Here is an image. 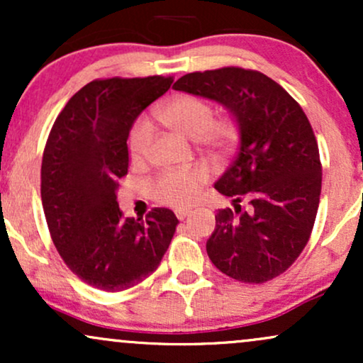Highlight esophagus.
Instances as JSON below:
<instances>
[{
	"instance_id": "esophagus-1",
	"label": "esophagus",
	"mask_w": 363,
	"mask_h": 363,
	"mask_svg": "<svg viewBox=\"0 0 363 363\" xmlns=\"http://www.w3.org/2000/svg\"><path fill=\"white\" fill-rule=\"evenodd\" d=\"M191 215V210L189 208H177L176 210V216L179 220H184V218H187V216Z\"/></svg>"
}]
</instances>
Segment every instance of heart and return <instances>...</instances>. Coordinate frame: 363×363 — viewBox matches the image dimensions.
Wrapping results in <instances>:
<instances>
[{"label": "heart", "instance_id": "heart-1", "mask_svg": "<svg viewBox=\"0 0 363 363\" xmlns=\"http://www.w3.org/2000/svg\"><path fill=\"white\" fill-rule=\"evenodd\" d=\"M213 104L194 94H179L155 107V118L182 138L194 143L211 155H223L237 143L240 129L232 116L213 118ZM152 145V128L147 121H138L129 135V153L135 162L145 160ZM208 181L203 167L167 170L152 182V198L167 206H187L198 198Z\"/></svg>", "mask_w": 363, "mask_h": 363}]
</instances>
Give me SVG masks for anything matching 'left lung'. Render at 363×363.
I'll return each mask as SVG.
<instances>
[{
	"instance_id": "1",
	"label": "left lung",
	"mask_w": 363,
	"mask_h": 363,
	"mask_svg": "<svg viewBox=\"0 0 363 363\" xmlns=\"http://www.w3.org/2000/svg\"><path fill=\"white\" fill-rule=\"evenodd\" d=\"M172 89L223 104L240 129L239 152L215 184L234 208L215 216L211 262L242 283L280 277L309 242L319 208L323 165L306 112L272 78L237 66L187 73Z\"/></svg>"
}]
</instances>
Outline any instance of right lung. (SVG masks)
Masks as SVG:
<instances>
[{"label": "right lung", "mask_w": 363, "mask_h": 363, "mask_svg": "<svg viewBox=\"0 0 363 363\" xmlns=\"http://www.w3.org/2000/svg\"><path fill=\"white\" fill-rule=\"evenodd\" d=\"M172 77L99 78L69 99L45 141L40 196L49 234L72 272L104 291L133 289L160 264L177 216L153 208L124 218L119 179L128 174V136Z\"/></svg>", "instance_id": "1"}]
</instances>
